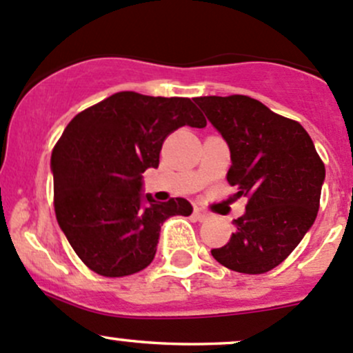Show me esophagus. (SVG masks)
<instances>
[{"label":"esophagus","mask_w":353,"mask_h":353,"mask_svg":"<svg viewBox=\"0 0 353 353\" xmlns=\"http://www.w3.org/2000/svg\"><path fill=\"white\" fill-rule=\"evenodd\" d=\"M193 215H194V219L199 220V222H206V220L212 219V213L206 212V210H203V208H198V206H194Z\"/></svg>","instance_id":"34e87169"}]
</instances>
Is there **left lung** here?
<instances>
[{
    "mask_svg": "<svg viewBox=\"0 0 353 353\" xmlns=\"http://www.w3.org/2000/svg\"><path fill=\"white\" fill-rule=\"evenodd\" d=\"M194 102L230 148L227 183L248 198L229 243L212 249L225 268L261 275L297 248L319 210L325 163L301 123L248 95Z\"/></svg>",
    "mask_w": 353,
    "mask_h": 353,
    "instance_id": "left-lung-1",
    "label": "left lung"
}]
</instances>
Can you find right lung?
<instances>
[{
	"label": "right lung",
	"mask_w": 353,
	"mask_h": 353,
	"mask_svg": "<svg viewBox=\"0 0 353 353\" xmlns=\"http://www.w3.org/2000/svg\"><path fill=\"white\" fill-rule=\"evenodd\" d=\"M205 128L186 97L117 92L78 112L52 148L54 212L78 258L102 276H126L154 259L160 225L191 215L184 198L141 205V174L159 167L165 138L181 126Z\"/></svg>",
	"instance_id": "add662e5"
}]
</instances>
